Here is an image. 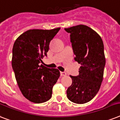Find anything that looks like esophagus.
<instances>
[{
  "label": "esophagus",
  "mask_w": 120,
  "mask_h": 120,
  "mask_svg": "<svg viewBox=\"0 0 120 120\" xmlns=\"http://www.w3.org/2000/svg\"><path fill=\"white\" fill-rule=\"evenodd\" d=\"M66 75H67V73H66V72H65V71H60V75H61L62 77H63V76H65Z\"/></svg>",
  "instance_id": "1"
}]
</instances>
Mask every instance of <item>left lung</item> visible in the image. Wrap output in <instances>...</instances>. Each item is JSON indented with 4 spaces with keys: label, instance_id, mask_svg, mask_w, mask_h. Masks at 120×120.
I'll list each match as a JSON object with an SVG mask.
<instances>
[{
    "label": "left lung",
    "instance_id": "obj_1",
    "mask_svg": "<svg viewBox=\"0 0 120 120\" xmlns=\"http://www.w3.org/2000/svg\"><path fill=\"white\" fill-rule=\"evenodd\" d=\"M65 30L70 34L75 60L81 64L79 75H70L72 84L68 88L67 96L72 102L83 104L95 97L102 82L105 66L103 42L95 31L86 25Z\"/></svg>",
    "mask_w": 120,
    "mask_h": 120
}]
</instances>
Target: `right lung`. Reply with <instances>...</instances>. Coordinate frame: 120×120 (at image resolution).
Listing matches in <instances>:
<instances>
[{"mask_svg": "<svg viewBox=\"0 0 120 120\" xmlns=\"http://www.w3.org/2000/svg\"><path fill=\"white\" fill-rule=\"evenodd\" d=\"M60 28L52 30L32 29L20 35L12 49V66L22 93L29 101L41 103L52 97V88L60 77L56 68L43 65L49 45Z\"/></svg>", "mask_w": 120, "mask_h": 120, "instance_id": "add662e5", "label": "right lung"}]
</instances>
